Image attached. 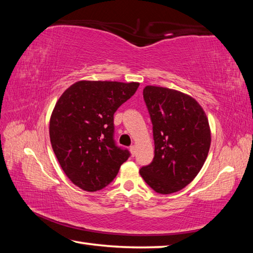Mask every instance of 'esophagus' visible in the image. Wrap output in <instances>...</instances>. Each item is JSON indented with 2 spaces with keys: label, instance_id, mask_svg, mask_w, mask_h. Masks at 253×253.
I'll return each mask as SVG.
<instances>
[{
  "label": "esophagus",
  "instance_id": "1",
  "mask_svg": "<svg viewBox=\"0 0 253 253\" xmlns=\"http://www.w3.org/2000/svg\"><path fill=\"white\" fill-rule=\"evenodd\" d=\"M129 151H130V153H131V155L134 156L135 153H136V146H135V145H131V146L129 147Z\"/></svg>",
  "mask_w": 253,
  "mask_h": 253
}]
</instances>
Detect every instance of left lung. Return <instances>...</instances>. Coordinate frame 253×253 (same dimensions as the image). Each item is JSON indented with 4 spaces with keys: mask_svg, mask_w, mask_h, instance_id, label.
Masks as SVG:
<instances>
[{
    "mask_svg": "<svg viewBox=\"0 0 253 253\" xmlns=\"http://www.w3.org/2000/svg\"><path fill=\"white\" fill-rule=\"evenodd\" d=\"M143 95L155 155L139 174L157 193L172 194L193 181L207 160L211 145L208 117L194 98L174 89L146 85Z\"/></svg>",
    "mask_w": 253,
    "mask_h": 253,
    "instance_id": "1",
    "label": "left lung"
}]
</instances>
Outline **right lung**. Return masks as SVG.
Instances as JSON below:
<instances>
[{"mask_svg":"<svg viewBox=\"0 0 253 253\" xmlns=\"http://www.w3.org/2000/svg\"><path fill=\"white\" fill-rule=\"evenodd\" d=\"M138 83L81 80L55 104L50 142L63 172L88 192L106 187L116 177L127 149L114 140V114L136 92Z\"/></svg>","mask_w":253,"mask_h":253,"instance_id":"right-lung-1","label":"right lung"}]
</instances>
